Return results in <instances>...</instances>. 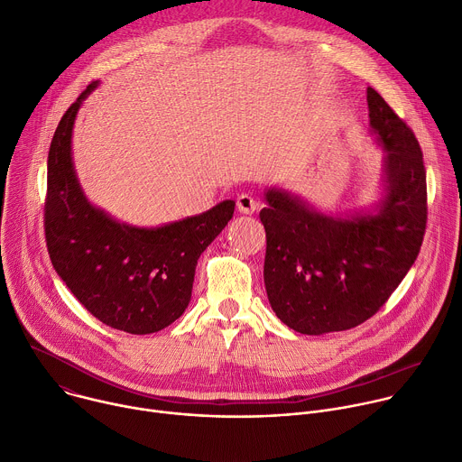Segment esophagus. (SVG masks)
<instances>
[{
    "label": "esophagus",
    "mask_w": 462,
    "mask_h": 462,
    "mask_svg": "<svg viewBox=\"0 0 462 462\" xmlns=\"http://www.w3.org/2000/svg\"><path fill=\"white\" fill-rule=\"evenodd\" d=\"M236 207H237V210H239L241 214L250 216V214H254V212H255V208H257V201L254 199L252 195H248V193H241V195L237 197Z\"/></svg>",
    "instance_id": "esophagus-1"
}]
</instances>
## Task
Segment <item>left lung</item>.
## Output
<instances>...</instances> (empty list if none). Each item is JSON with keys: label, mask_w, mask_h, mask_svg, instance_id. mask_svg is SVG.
<instances>
[{"label": "left lung", "mask_w": 462, "mask_h": 462, "mask_svg": "<svg viewBox=\"0 0 462 462\" xmlns=\"http://www.w3.org/2000/svg\"><path fill=\"white\" fill-rule=\"evenodd\" d=\"M369 131L383 150L380 197L325 214L283 186L263 193V278L276 316L296 333L347 331L371 318L415 263L426 230V170L413 131L367 88Z\"/></svg>", "instance_id": "obj_1"}]
</instances>
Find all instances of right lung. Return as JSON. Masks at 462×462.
<instances>
[{"instance_id":"obj_1","label":"right lung","mask_w":462,"mask_h":462,"mask_svg":"<svg viewBox=\"0 0 462 462\" xmlns=\"http://www.w3.org/2000/svg\"><path fill=\"white\" fill-rule=\"evenodd\" d=\"M61 116L49 148L45 239L56 274L102 323L129 335H152L182 316L197 259L234 216L236 201L161 226L120 223L95 207L73 162V127L84 100Z\"/></svg>"}]
</instances>
